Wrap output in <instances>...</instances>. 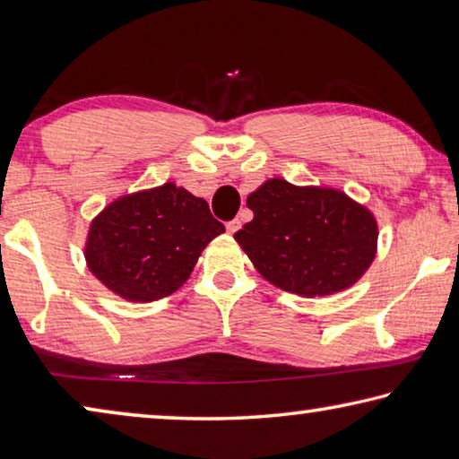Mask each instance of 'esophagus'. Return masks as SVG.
I'll return each mask as SVG.
<instances>
[{
    "instance_id": "1",
    "label": "esophagus",
    "mask_w": 459,
    "mask_h": 459,
    "mask_svg": "<svg viewBox=\"0 0 459 459\" xmlns=\"http://www.w3.org/2000/svg\"><path fill=\"white\" fill-rule=\"evenodd\" d=\"M225 228H228V231L230 234H236V231L242 228V221L239 220H231V221H228V225H225Z\"/></svg>"
}]
</instances>
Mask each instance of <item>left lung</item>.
<instances>
[{"label": "left lung", "mask_w": 459, "mask_h": 459, "mask_svg": "<svg viewBox=\"0 0 459 459\" xmlns=\"http://www.w3.org/2000/svg\"><path fill=\"white\" fill-rule=\"evenodd\" d=\"M254 220L234 238L286 292L326 296L357 282L377 252V221L344 193L270 179L247 197Z\"/></svg>", "instance_id": "8db88e82"}]
</instances>
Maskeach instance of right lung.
I'll list each match as a JSON object with an SVG mask.
<instances>
[{
  "instance_id": "add662e5",
  "label": "right lung",
  "mask_w": 459,
  "mask_h": 459,
  "mask_svg": "<svg viewBox=\"0 0 459 459\" xmlns=\"http://www.w3.org/2000/svg\"><path fill=\"white\" fill-rule=\"evenodd\" d=\"M223 231L205 199L165 183L104 207L88 231L86 264L125 300L152 302L173 294Z\"/></svg>"
}]
</instances>
